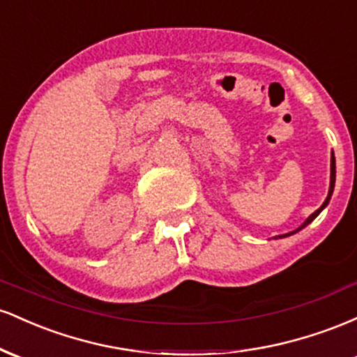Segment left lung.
<instances>
[{
  "mask_svg": "<svg viewBox=\"0 0 357 357\" xmlns=\"http://www.w3.org/2000/svg\"><path fill=\"white\" fill-rule=\"evenodd\" d=\"M334 183H335V159H334V154H333V155H331V186H329V195H327L326 202H324V203H322V206H321V208H319V210H317V211H314V213H312V215H310V216H309V218H307V220L304 221V225H302V227H301V228H304V227H307V225H309V223H310V221H312V220L315 218V216H317V215H319V213H321V211L324 210V208H326V206H327V203H329L331 196H333V191H334ZM301 228H297V230H296V231H298V230H301ZM296 231H292V233H296ZM292 233H289V235H292ZM284 236H287V235H284Z\"/></svg>",
  "mask_w": 357,
  "mask_h": 357,
  "instance_id": "1",
  "label": "left lung"
}]
</instances>
